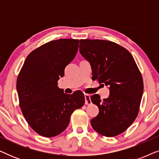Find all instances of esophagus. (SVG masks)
Wrapping results in <instances>:
<instances>
[{
	"instance_id": "1",
	"label": "esophagus",
	"mask_w": 159,
	"mask_h": 159,
	"mask_svg": "<svg viewBox=\"0 0 159 159\" xmlns=\"http://www.w3.org/2000/svg\"><path fill=\"white\" fill-rule=\"evenodd\" d=\"M84 99H85V104L86 105H90V104L92 103L90 100V95L88 94L84 95Z\"/></svg>"
}]
</instances>
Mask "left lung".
I'll list each match as a JSON object with an SVG mask.
<instances>
[{
	"instance_id": "8db88e82",
	"label": "left lung",
	"mask_w": 159,
	"mask_h": 159,
	"mask_svg": "<svg viewBox=\"0 0 159 159\" xmlns=\"http://www.w3.org/2000/svg\"><path fill=\"white\" fill-rule=\"evenodd\" d=\"M80 52L90 64L92 80L109 87L108 98L90 100L99 108L91 126L106 137L125 132L138 114L143 93L141 73L131 53L116 43L103 40H80Z\"/></svg>"
}]
</instances>
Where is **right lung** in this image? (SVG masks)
<instances>
[{
    "label": "right lung",
    "instance_id": "obj_1",
    "mask_svg": "<svg viewBox=\"0 0 159 159\" xmlns=\"http://www.w3.org/2000/svg\"><path fill=\"white\" fill-rule=\"evenodd\" d=\"M79 42L59 39L41 45L27 56L19 74L16 90L21 112L41 136L52 138L61 133L74 111L84 105L82 91L68 95L58 87L65 67L77 53Z\"/></svg>",
    "mask_w": 159,
    "mask_h": 159
}]
</instances>
